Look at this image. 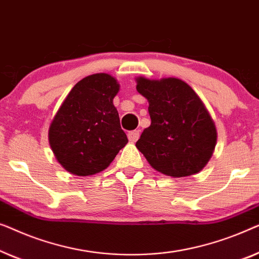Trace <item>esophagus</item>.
Returning <instances> with one entry per match:
<instances>
[{"label":"esophagus","mask_w":259,"mask_h":259,"mask_svg":"<svg viewBox=\"0 0 259 259\" xmlns=\"http://www.w3.org/2000/svg\"><path fill=\"white\" fill-rule=\"evenodd\" d=\"M128 138L131 143H135L138 138H140V131L138 130H134V131H129L128 133Z\"/></svg>","instance_id":"obj_1"}]
</instances>
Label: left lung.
Returning a JSON list of instances; mask_svg holds the SVG:
<instances>
[{
  "label": "left lung",
  "mask_w": 259,
  "mask_h": 259,
  "mask_svg": "<svg viewBox=\"0 0 259 259\" xmlns=\"http://www.w3.org/2000/svg\"><path fill=\"white\" fill-rule=\"evenodd\" d=\"M136 89L149 102L151 124L136 148L156 171L174 178L201 171L217 143L216 125L203 101L188 83L176 77L140 76Z\"/></svg>",
  "instance_id": "obj_1"
}]
</instances>
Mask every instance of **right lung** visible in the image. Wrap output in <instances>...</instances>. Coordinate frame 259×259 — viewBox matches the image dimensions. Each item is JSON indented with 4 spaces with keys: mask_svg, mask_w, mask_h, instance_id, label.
I'll return each mask as SVG.
<instances>
[{
    "mask_svg": "<svg viewBox=\"0 0 259 259\" xmlns=\"http://www.w3.org/2000/svg\"><path fill=\"white\" fill-rule=\"evenodd\" d=\"M119 84L105 72L75 84L49 126V144L57 162L76 176H92L110 165L128 143L114 97Z\"/></svg>",
    "mask_w": 259,
    "mask_h": 259,
    "instance_id": "right-lung-1",
    "label": "right lung"
}]
</instances>
